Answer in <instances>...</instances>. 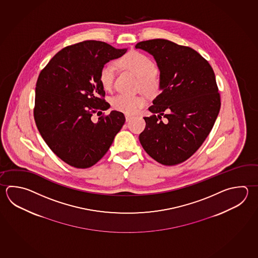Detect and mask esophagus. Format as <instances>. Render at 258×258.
Returning a JSON list of instances; mask_svg holds the SVG:
<instances>
[{
	"mask_svg": "<svg viewBox=\"0 0 258 258\" xmlns=\"http://www.w3.org/2000/svg\"><path fill=\"white\" fill-rule=\"evenodd\" d=\"M125 117H126V121L128 122L132 120L133 117L132 116H130V115H125Z\"/></svg>",
	"mask_w": 258,
	"mask_h": 258,
	"instance_id": "obj_1",
	"label": "esophagus"
}]
</instances>
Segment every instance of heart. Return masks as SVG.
Wrapping results in <instances>:
<instances>
[{
    "mask_svg": "<svg viewBox=\"0 0 258 258\" xmlns=\"http://www.w3.org/2000/svg\"><path fill=\"white\" fill-rule=\"evenodd\" d=\"M117 67L133 74L138 78V88L152 97L160 92L161 78L156 70L155 64L150 56L141 52L132 50L117 60ZM99 82L105 90L111 89L115 78V67L112 63H105L99 70ZM145 99L142 97H131L118 94L110 99L111 107L117 111L133 115L145 105Z\"/></svg>",
    "mask_w": 258,
    "mask_h": 258,
    "instance_id": "1",
    "label": "heart"
}]
</instances>
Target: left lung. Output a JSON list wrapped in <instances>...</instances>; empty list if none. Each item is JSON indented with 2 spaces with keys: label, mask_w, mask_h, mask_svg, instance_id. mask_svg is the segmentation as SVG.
Listing matches in <instances>:
<instances>
[{
  "label": "left lung",
  "mask_w": 258,
  "mask_h": 258,
  "mask_svg": "<svg viewBox=\"0 0 258 258\" xmlns=\"http://www.w3.org/2000/svg\"><path fill=\"white\" fill-rule=\"evenodd\" d=\"M135 47L153 55L161 78V93L149 107L152 115L144 117L141 144L159 163L177 165L202 146L218 116L214 70L198 52L169 40L142 41Z\"/></svg>",
  "instance_id": "8db88e82"
}]
</instances>
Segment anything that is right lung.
Masks as SVG:
<instances>
[{
    "instance_id": "right-lung-1",
    "label": "right lung",
    "mask_w": 258,
    "mask_h": 258,
    "mask_svg": "<svg viewBox=\"0 0 258 258\" xmlns=\"http://www.w3.org/2000/svg\"><path fill=\"white\" fill-rule=\"evenodd\" d=\"M126 49L100 41H84L59 51L41 71L35 88L34 117L40 134L62 161L78 169L95 165L125 123L112 110L94 123V113L107 110L99 70Z\"/></svg>"
}]
</instances>
